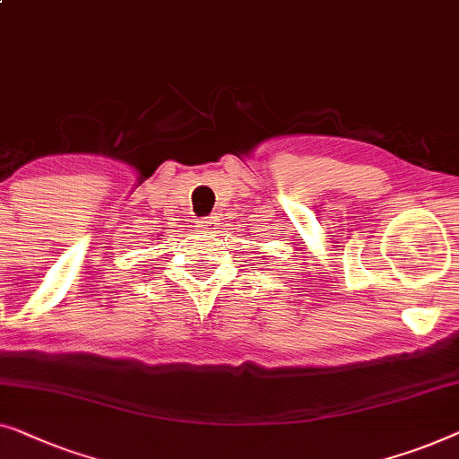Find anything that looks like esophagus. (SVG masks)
I'll use <instances>...</instances> for the list:
<instances>
[{"label": "esophagus", "instance_id": "esophagus-1", "mask_svg": "<svg viewBox=\"0 0 459 459\" xmlns=\"http://www.w3.org/2000/svg\"><path fill=\"white\" fill-rule=\"evenodd\" d=\"M197 227L202 229L204 232H214V229H216V221H214V216H208V218H202V221L197 222Z\"/></svg>", "mask_w": 459, "mask_h": 459}]
</instances>
